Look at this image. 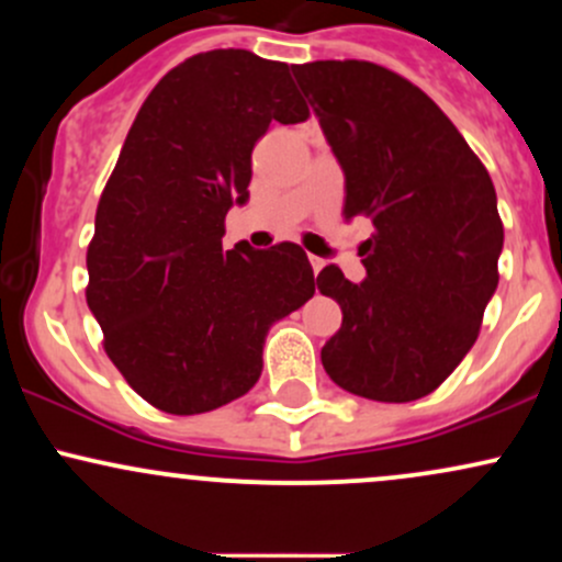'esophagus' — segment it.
I'll return each mask as SVG.
<instances>
[{
    "mask_svg": "<svg viewBox=\"0 0 562 562\" xmlns=\"http://www.w3.org/2000/svg\"><path fill=\"white\" fill-rule=\"evenodd\" d=\"M308 261H312V269L314 272H322V269H325V259H319V256H308Z\"/></svg>",
    "mask_w": 562,
    "mask_h": 562,
    "instance_id": "obj_1",
    "label": "esophagus"
}]
</instances>
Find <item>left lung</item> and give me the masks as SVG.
<instances>
[{"instance_id": "1", "label": "left lung", "mask_w": 562, "mask_h": 562, "mask_svg": "<svg viewBox=\"0 0 562 562\" xmlns=\"http://www.w3.org/2000/svg\"><path fill=\"white\" fill-rule=\"evenodd\" d=\"M293 76L346 173L344 216L370 218L362 285L335 263L317 285L340 303L322 364L372 402H415L475 344L499 282L505 227L486 166L447 113L367 60H317Z\"/></svg>"}]
</instances>
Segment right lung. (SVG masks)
<instances>
[{
	"instance_id": "1",
	"label": "right lung",
	"mask_w": 562,
	"mask_h": 562,
	"mask_svg": "<svg viewBox=\"0 0 562 562\" xmlns=\"http://www.w3.org/2000/svg\"><path fill=\"white\" fill-rule=\"evenodd\" d=\"M306 119L285 63L248 49L187 57L142 102L97 203L87 303L111 362L156 409L200 415L248 393L272 322L314 295L301 245L222 248L254 145L272 121Z\"/></svg>"
}]
</instances>
